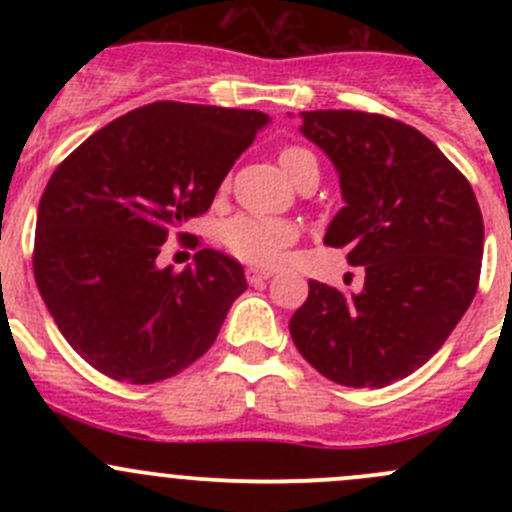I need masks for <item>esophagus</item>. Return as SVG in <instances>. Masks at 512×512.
Segmentation results:
<instances>
[{"label": "esophagus", "mask_w": 512, "mask_h": 512, "mask_svg": "<svg viewBox=\"0 0 512 512\" xmlns=\"http://www.w3.org/2000/svg\"><path fill=\"white\" fill-rule=\"evenodd\" d=\"M247 282L250 285H260V282H265L267 277H272V270H262V267H247Z\"/></svg>", "instance_id": "obj_1"}]
</instances>
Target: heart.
I'll list each match as a JSON object with an SVG mask.
<instances>
[{
    "label": "heart",
    "instance_id": "1",
    "mask_svg": "<svg viewBox=\"0 0 512 512\" xmlns=\"http://www.w3.org/2000/svg\"><path fill=\"white\" fill-rule=\"evenodd\" d=\"M280 165L294 180L299 170H304L307 165H317V158L302 146H285L280 153ZM294 237H297L294 225L275 218H257V215H237L223 227L227 250L240 260L262 267L277 265L285 257Z\"/></svg>",
    "mask_w": 512,
    "mask_h": 512
}]
</instances>
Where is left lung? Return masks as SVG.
Returning a JSON list of instances; mask_svg holds the SVG:
<instances>
[{
    "mask_svg": "<svg viewBox=\"0 0 512 512\" xmlns=\"http://www.w3.org/2000/svg\"><path fill=\"white\" fill-rule=\"evenodd\" d=\"M302 121L342 185L324 245L347 247L366 277L361 292L309 280L289 334L334 384L381 389L426 364L476 297L483 215L466 175L414 126L364 111Z\"/></svg>",
    "mask_w": 512,
    "mask_h": 512,
    "instance_id": "obj_1",
    "label": "left lung"
}]
</instances>
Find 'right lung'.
<instances>
[{"mask_svg":"<svg viewBox=\"0 0 512 512\" xmlns=\"http://www.w3.org/2000/svg\"><path fill=\"white\" fill-rule=\"evenodd\" d=\"M262 111L156 101L116 118L59 163L36 215L34 280L56 327L96 371L156 384L200 359L230 304L242 265L200 250L175 272L156 257L168 235L208 213L257 131Z\"/></svg>","mask_w":512,"mask_h":512,"instance_id":"obj_1","label":"right lung"}]
</instances>
